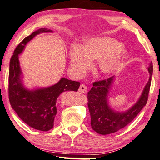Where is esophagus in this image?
Masks as SVG:
<instances>
[{"label": "esophagus", "instance_id": "34e87169", "mask_svg": "<svg viewBox=\"0 0 160 160\" xmlns=\"http://www.w3.org/2000/svg\"><path fill=\"white\" fill-rule=\"evenodd\" d=\"M78 91H79V92L85 93L87 92V91H88V88H87V87L85 86V85L82 84V85H80V88H79Z\"/></svg>", "mask_w": 160, "mask_h": 160}]
</instances>
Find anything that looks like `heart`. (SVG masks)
<instances>
[{
    "label": "heart",
    "mask_w": 160,
    "mask_h": 160,
    "mask_svg": "<svg viewBox=\"0 0 160 160\" xmlns=\"http://www.w3.org/2000/svg\"><path fill=\"white\" fill-rule=\"evenodd\" d=\"M126 47L111 37L93 38L83 47L74 45L69 51L72 69L76 75H82L99 60L98 70L102 75L112 76L120 72L128 58Z\"/></svg>",
    "instance_id": "obj_1"
}]
</instances>
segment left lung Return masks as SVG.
<instances>
[{
	"instance_id": "8db88e82",
	"label": "left lung",
	"mask_w": 160,
	"mask_h": 160,
	"mask_svg": "<svg viewBox=\"0 0 160 160\" xmlns=\"http://www.w3.org/2000/svg\"><path fill=\"white\" fill-rule=\"evenodd\" d=\"M149 79L142 90L139 99L130 108L125 111H117L109 105V94L116 77L108 80L95 82L88 93V109L91 115V125L92 129L100 135H108L123 129L131 122L146 106L149 93L152 76V62L147 68Z\"/></svg>"
}]
</instances>
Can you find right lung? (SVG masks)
I'll use <instances>...</instances> for the list:
<instances>
[{"label":"right lung","instance_id":"1","mask_svg":"<svg viewBox=\"0 0 160 160\" xmlns=\"http://www.w3.org/2000/svg\"><path fill=\"white\" fill-rule=\"evenodd\" d=\"M42 33H52V31L38 29L25 38L14 50L9 63L8 97L12 109L21 120L32 128L45 132L52 129L54 125L57 98L65 91H77L80 83L61 78L51 86L30 89L25 86L19 55L31 40Z\"/></svg>","mask_w":160,"mask_h":160}]
</instances>
